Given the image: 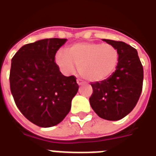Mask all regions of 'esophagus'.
Listing matches in <instances>:
<instances>
[{
    "label": "esophagus",
    "instance_id": "esophagus-1",
    "mask_svg": "<svg viewBox=\"0 0 156 156\" xmlns=\"http://www.w3.org/2000/svg\"><path fill=\"white\" fill-rule=\"evenodd\" d=\"M77 83H78V86H82V85L84 84V82L81 80V79H77Z\"/></svg>",
    "mask_w": 156,
    "mask_h": 156
}]
</instances>
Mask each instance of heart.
I'll return each instance as SVG.
<instances>
[{"label": "heart", "instance_id": "heart-1", "mask_svg": "<svg viewBox=\"0 0 156 156\" xmlns=\"http://www.w3.org/2000/svg\"><path fill=\"white\" fill-rule=\"evenodd\" d=\"M119 54L108 43H76L67 49L59 51L55 62L66 74H73L78 66L81 76L90 82H101L112 75L117 68Z\"/></svg>", "mask_w": 156, "mask_h": 156}]
</instances>
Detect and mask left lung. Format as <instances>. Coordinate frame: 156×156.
Returning a JSON list of instances; mask_svg holds the SVG:
<instances>
[{
	"label": "left lung",
	"mask_w": 156,
	"mask_h": 156,
	"mask_svg": "<svg viewBox=\"0 0 156 156\" xmlns=\"http://www.w3.org/2000/svg\"><path fill=\"white\" fill-rule=\"evenodd\" d=\"M102 41L118 49L119 60L112 75L90 83L93 94L89 100L100 118L116 121L128 115L137 104L143 88L144 69L135 48L122 41Z\"/></svg>",
	"instance_id": "1"
}]
</instances>
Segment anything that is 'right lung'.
I'll return each mask as SVG.
<instances>
[{
	"mask_svg": "<svg viewBox=\"0 0 156 156\" xmlns=\"http://www.w3.org/2000/svg\"><path fill=\"white\" fill-rule=\"evenodd\" d=\"M67 39L48 38L23 45L11 62L10 90L17 108L41 127L62 121L78 90L74 76L66 77L54 60Z\"/></svg>",
	"mask_w": 156,
	"mask_h": 156,
	"instance_id": "1",
	"label": "right lung"
}]
</instances>
